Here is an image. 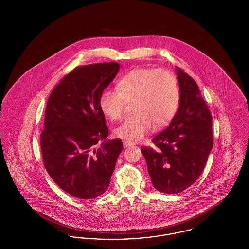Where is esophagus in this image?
Returning <instances> with one entry per match:
<instances>
[{"instance_id": "obj_1", "label": "esophagus", "mask_w": 249, "mask_h": 249, "mask_svg": "<svg viewBox=\"0 0 249 249\" xmlns=\"http://www.w3.org/2000/svg\"><path fill=\"white\" fill-rule=\"evenodd\" d=\"M123 145L125 147H127V146H130V145H134V142L128 141V140H123Z\"/></svg>"}]
</instances>
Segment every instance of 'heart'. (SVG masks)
<instances>
[{"label": "heart", "mask_w": 249, "mask_h": 249, "mask_svg": "<svg viewBox=\"0 0 249 249\" xmlns=\"http://www.w3.org/2000/svg\"><path fill=\"white\" fill-rule=\"evenodd\" d=\"M180 91L176 76L165 69L134 68L117 84V90L105 89L99 99L103 114L111 121L123 117L127 104L132 115L116 128L117 137L140 140L156 128L168 125L177 115Z\"/></svg>", "instance_id": "heart-1"}]
</instances>
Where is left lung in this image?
<instances>
[{
	"label": "left lung",
	"mask_w": 249,
	"mask_h": 249,
	"mask_svg": "<svg viewBox=\"0 0 249 249\" xmlns=\"http://www.w3.org/2000/svg\"><path fill=\"white\" fill-rule=\"evenodd\" d=\"M180 87L177 115L152 139L155 148L142 146L155 189L177 194L194 184L213 147L212 115L194 79L176 68Z\"/></svg>",
	"instance_id": "obj_1"
}]
</instances>
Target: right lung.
<instances>
[{
    "instance_id": "1",
    "label": "right lung",
    "mask_w": 249,
    "mask_h": 249,
    "mask_svg": "<svg viewBox=\"0 0 249 249\" xmlns=\"http://www.w3.org/2000/svg\"><path fill=\"white\" fill-rule=\"evenodd\" d=\"M119 70L118 62L75 67L48 98L40 138L43 161L59 188L78 199H94L107 190L122 151L120 139L105 141L108 128L99 106Z\"/></svg>"
}]
</instances>
